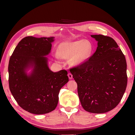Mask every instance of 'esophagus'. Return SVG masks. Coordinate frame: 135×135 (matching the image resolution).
<instances>
[{"mask_svg": "<svg viewBox=\"0 0 135 135\" xmlns=\"http://www.w3.org/2000/svg\"><path fill=\"white\" fill-rule=\"evenodd\" d=\"M68 78H69L70 79H71L73 78V75L71 73H69L68 74Z\"/></svg>", "mask_w": 135, "mask_h": 135, "instance_id": "esophagus-1", "label": "esophagus"}]
</instances>
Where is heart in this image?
I'll list each match as a JSON object with an SVG mask.
<instances>
[{
    "mask_svg": "<svg viewBox=\"0 0 135 135\" xmlns=\"http://www.w3.org/2000/svg\"><path fill=\"white\" fill-rule=\"evenodd\" d=\"M92 52V46L88 40H79L64 43L59 49V54L63 58H70L74 64L84 62L89 58Z\"/></svg>",
    "mask_w": 135,
    "mask_h": 135,
    "instance_id": "1",
    "label": "heart"
}]
</instances>
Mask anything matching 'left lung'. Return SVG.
Returning <instances> with one entry per match:
<instances>
[{
	"instance_id": "8db88e82",
	"label": "left lung",
	"mask_w": 135,
	"mask_h": 135,
	"mask_svg": "<svg viewBox=\"0 0 135 135\" xmlns=\"http://www.w3.org/2000/svg\"><path fill=\"white\" fill-rule=\"evenodd\" d=\"M91 37L98 41L95 52L70 71L84 110L104 113L117 107L122 99L127 83V63L113 38L102 35Z\"/></svg>"
}]
</instances>
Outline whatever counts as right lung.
I'll list each match as a JSON object with an SVG mask.
<instances>
[{
    "label": "right lung",
    "mask_w": 135,
    "mask_h": 135,
    "mask_svg": "<svg viewBox=\"0 0 135 135\" xmlns=\"http://www.w3.org/2000/svg\"><path fill=\"white\" fill-rule=\"evenodd\" d=\"M54 37L28 36L18 43L9 61V86L18 104L29 113H49L56 108L59 90L68 81L65 70L54 73L44 56L51 50ZM34 66L27 76L26 69Z\"/></svg>",
    "instance_id": "right-lung-1"
}]
</instances>
